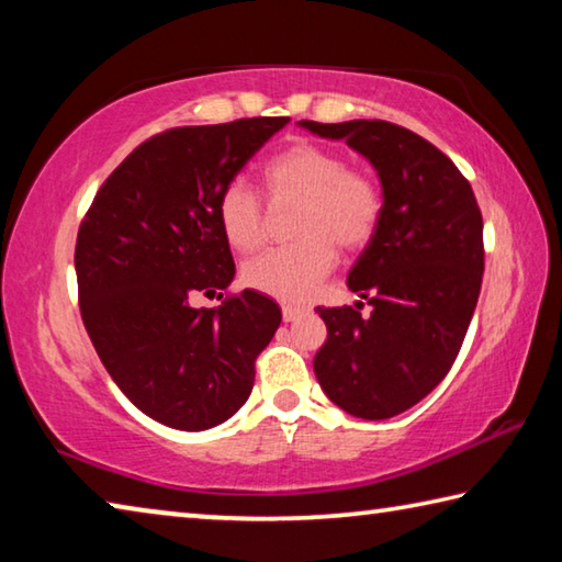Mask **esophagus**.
I'll list each match as a JSON object with an SVG mask.
<instances>
[{"label":"esophagus","instance_id":"esophagus-1","mask_svg":"<svg viewBox=\"0 0 562 562\" xmlns=\"http://www.w3.org/2000/svg\"><path fill=\"white\" fill-rule=\"evenodd\" d=\"M304 307H297V304H282V319L284 322H294V319H300L302 315H304Z\"/></svg>","mask_w":562,"mask_h":562}]
</instances>
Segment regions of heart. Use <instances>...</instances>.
Here are the masks:
<instances>
[{
  "label": "heart",
  "instance_id": "heart-1",
  "mask_svg": "<svg viewBox=\"0 0 562 562\" xmlns=\"http://www.w3.org/2000/svg\"><path fill=\"white\" fill-rule=\"evenodd\" d=\"M262 186L274 207H297L292 245L274 247L243 265V282L282 302H302L327 278L341 255H359L384 217V190L367 170L349 168L335 148L297 140L262 166ZM268 207L243 180L217 195V225L237 252H252L268 237Z\"/></svg>",
  "mask_w": 562,
  "mask_h": 562
}]
</instances>
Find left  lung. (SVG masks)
<instances>
[{
  "label": "left lung",
  "mask_w": 562,
  "mask_h": 562,
  "mask_svg": "<svg viewBox=\"0 0 562 562\" xmlns=\"http://www.w3.org/2000/svg\"><path fill=\"white\" fill-rule=\"evenodd\" d=\"M345 138L376 168L384 190L379 233L347 284L372 304L317 307L327 341L315 355L325 394L347 414L379 422L422 402L459 357L483 280V217L449 156L389 121H300Z\"/></svg>",
  "instance_id": "left-lung-1"
}]
</instances>
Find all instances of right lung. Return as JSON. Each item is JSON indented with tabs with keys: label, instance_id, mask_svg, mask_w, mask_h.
Returning <instances> with one entry per match:
<instances>
[{
	"label": "right lung",
	"instance_id": "1",
	"mask_svg": "<svg viewBox=\"0 0 562 562\" xmlns=\"http://www.w3.org/2000/svg\"><path fill=\"white\" fill-rule=\"evenodd\" d=\"M288 121L158 133L103 180L81 221L74 265L83 327L121 392L170 429L227 422L282 322L278 304L255 290L227 294L215 310H195L190 297L233 282L217 195Z\"/></svg>",
	"mask_w": 562,
	"mask_h": 562
}]
</instances>
